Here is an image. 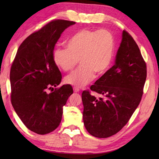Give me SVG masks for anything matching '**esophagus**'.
I'll list each match as a JSON object with an SVG mask.
<instances>
[{"mask_svg":"<svg viewBox=\"0 0 159 159\" xmlns=\"http://www.w3.org/2000/svg\"><path fill=\"white\" fill-rule=\"evenodd\" d=\"M73 89H74V92H75V93H79V92H80L79 89V88H77V87H74Z\"/></svg>","mask_w":159,"mask_h":159,"instance_id":"esophagus-1","label":"esophagus"}]
</instances>
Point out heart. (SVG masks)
I'll return each instance as SVG.
<instances>
[{"instance_id":"obj_1","label":"heart","mask_w":159,"mask_h":159,"mask_svg":"<svg viewBox=\"0 0 159 159\" xmlns=\"http://www.w3.org/2000/svg\"><path fill=\"white\" fill-rule=\"evenodd\" d=\"M114 48L113 36L107 30L81 29L66 42V48L55 49L52 59L56 66L64 72L73 70L79 60L81 66L66 77V82L80 87L93 79L94 73L101 75L109 70Z\"/></svg>"}]
</instances>
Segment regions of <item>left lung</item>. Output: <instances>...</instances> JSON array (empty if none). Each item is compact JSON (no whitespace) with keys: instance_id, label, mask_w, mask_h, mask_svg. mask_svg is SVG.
<instances>
[{"instance_id":"obj_1","label":"left lung","mask_w":159,"mask_h":159,"mask_svg":"<svg viewBox=\"0 0 159 159\" xmlns=\"http://www.w3.org/2000/svg\"><path fill=\"white\" fill-rule=\"evenodd\" d=\"M147 75L146 64L133 38L122 31L115 65L82 93L83 117L88 133L107 138L118 133L139 106Z\"/></svg>"}]
</instances>
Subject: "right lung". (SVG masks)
I'll return each mask as SVG.
<instances>
[{
  "label": "right lung",
  "mask_w": 159,
  "mask_h": 159,
  "mask_svg": "<svg viewBox=\"0 0 159 159\" xmlns=\"http://www.w3.org/2000/svg\"><path fill=\"white\" fill-rule=\"evenodd\" d=\"M76 22L57 20L29 35L19 46L10 71L11 104L30 130L45 134L61 121L63 107L73 93L70 85L58 86L61 74L52 54L61 33Z\"/></svg>",
  "instance_id": "obj_1"
}]
</instances>
